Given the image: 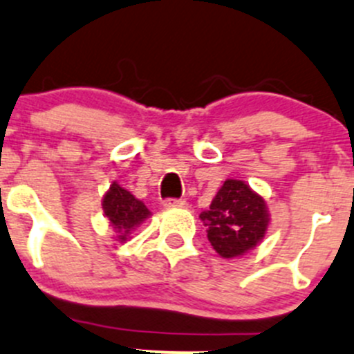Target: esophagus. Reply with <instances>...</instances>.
<instances>
[{"instance_id":"1","label":"esophagus","mask_w":354,"mask_h":354,"mask_svg":"<svg viewBox=\"0 0 354 354\" xmlns=\"http://www.w3.org/2000/svg\"><path fill=\"white\" fill-rule=\"evenodd\" d=\"M163 206H165V208H180V206H185V201L177 198H167L163 199Z\"/></svg>"}]
</instances>
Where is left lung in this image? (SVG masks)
Masks as SVG:
<instances>
[{
	"mask_svg": "<svg viewBox=\"0 0 354 354\" xmlns=\"http://www.w3.org/2000/svg\"><path fill=\"white\" fill-rule=\"evenodd\" d=\"M199 216L206 225L209 244L223 258L239 257L257 246L268 225L263 198L232 178L223 182L209 209Z\"/></svg>",
	"mask_w": 354,
	"mask_h": 354,
	"instance_id": "left-lung-1",
	"label": "left lung"
}]
</instances>
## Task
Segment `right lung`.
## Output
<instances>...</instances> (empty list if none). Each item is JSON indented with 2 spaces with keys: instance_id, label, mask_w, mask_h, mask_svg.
I'll list each match as a JSON object with an SVG mask.
<instances>
[{
  "instance_id": "add662e5",
  "label": "right lung",
  "mask_w": 354,
  "mask_h": 354,
  "mask_svg": "<svg viewBox=\"0 0 354 354\" xmlns=\"http://www.w3.org/2000/svg\"><path fill=\"white\" fill-rule=\"evenodd\" d=\"M103 209L113 229L124 232V236H120L122 241L125 239V234H129V230L139 225L149 215V209L146 208L145 203L136 199L131 192L115 182L111 184L110 191L104 194Z\"/></svg>"
}]
</instances>
